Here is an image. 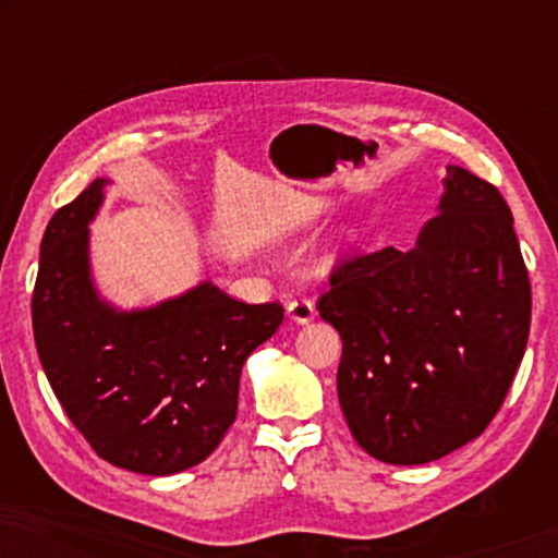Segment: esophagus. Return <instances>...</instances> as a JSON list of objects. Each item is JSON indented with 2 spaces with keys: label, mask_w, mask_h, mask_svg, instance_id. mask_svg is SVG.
<instances>
[{
  "label": "esophagus",
  "mask_w": 558,
  "mask_h": 558,
  "mask_svg": "<svg viewBox=\"0 0 558 558\" xmlns=\"http://www.w3.org/2000/svg\"><path fill=\"white\" fill-rule=\"evenodd\" d=\"M287 315L296 325H307V323H312V319H315V304H312V300H304V296H302V300L289 302Z\"/></svg>",
  "instance_id": "34e87169"
}]
</instances>
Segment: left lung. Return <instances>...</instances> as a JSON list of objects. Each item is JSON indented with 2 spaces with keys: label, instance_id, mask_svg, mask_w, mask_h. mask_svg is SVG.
I'll return each instance as SVG.
<instances>
[{
  "label": "left lung",
  "instance_id": "left-lung-1",
  "mask_svg": "<svg viewBox=\"0 0 558 558\" xmlns=\"http://www.w3.org/2000/svg\"><path fill=\"white\" fill-rule=\"evenodd\" d=\"M416 246L340 266L319 317L340 332L338 399L357 445L426 464L498 414L531 327V281L513 216L490 182L447 165Z\"/></svg>",
  "mask_w": 558,
  "mask_h": 558
}]
</instances>
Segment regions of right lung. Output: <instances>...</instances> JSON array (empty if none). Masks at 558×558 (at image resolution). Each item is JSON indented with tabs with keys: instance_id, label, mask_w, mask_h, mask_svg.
Segmentation results:
<instances>
[{
	"instance_id": "1",
	"label": "right lung",
	"mask_w": 558,
	"mask_h": 558,
	"mask_svg": "<svg viewBox=\"0 0 558 558\" xmlns=\"http://www.w3.org/2000/svg\"><path fill=\"white\" fill-rule=\"evenodd\" d=\"M98 178L50 218L40 243L33 330L52 393L98 457L140 475L195 468L239 409L241 368L279 330L281 304H243L201 281L149 307L98 292L90 223Z\"/></svg>"
}]
</instances>
